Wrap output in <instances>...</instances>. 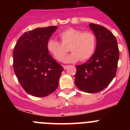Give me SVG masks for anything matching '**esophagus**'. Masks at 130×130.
<instances>
[{"mask_svg":"<svg viewBox=\"0 0 130 130\" xmlns=\"http://www.w3.org/2000/svg\"><path fill=\"white\" fill-rule=\"evenodd\" d=\"M68 67V65H65V66H63V68H64V70H66V69Z\"/></svg>","mask_w":130,"mask_h":130,"instance_id":"34e87169","label":"esophagus"}]
</instances>
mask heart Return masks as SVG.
Returning <instances> with one entry per match:
<instances>
[{"instance_id": "heart-1", "label": "heart", "mask_w": 130, "mask_h": 130, "mask_svg": "<svg viewBox=\"0 0 130 130\" xmlns=\"http://www.w3.org/2000/svg\"><path fill=\"white\" fill-rule=\"evenodd\" d=\"M62 43L53 38L47 42L48 52L58 61H61L68 51L72 52L64 58L65 63L77 62L81 60L85 61L94 53L96 47V38L90 31L83 32L80 29L70 28L60 33Z\"/></svg>"}]
</instances>
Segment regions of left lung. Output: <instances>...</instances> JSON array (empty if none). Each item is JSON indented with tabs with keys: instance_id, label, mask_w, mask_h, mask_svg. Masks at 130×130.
I'll use <instances>...</instances> for the list:
<instances>
[{
	"instance_id": "8db88e82",
	"label": "left lung",
	"mask_w": 130,
	"mask_h": 130,
	"mask_svg": "<svg viewBox=\"0 0 130 130\" xmlns=\"http://www.w3.org/2000/svg\"><path fill=\"white\" fill-rule=\"evenodd\" d=\"M96 38L94 53L87 62L76 66L75 83L79 90L96 93L106 88L114 79L119 58L117 39L105 27L89 24Z\"/></svg>"
}]
</instances>
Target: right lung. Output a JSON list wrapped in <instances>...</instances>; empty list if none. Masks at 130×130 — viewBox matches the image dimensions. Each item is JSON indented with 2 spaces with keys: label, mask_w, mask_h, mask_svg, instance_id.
<instances>
[{
  "label": "right lung",
  "mask_w": 130,
  "mask_h": 130,
  "mask_svg": "<svg viewBox=\"0 0 130 130\" xmlns=\"http://www.w3.org/2000/svg\"><path fill=\"white\" fill-rule=\"evenodd\" d=\"M57 29V26H51L26 32L15 45V74L24 90L32 96L45 97L58 87L64 68L47 49V42Z\"/></svg>",
  "instance_id": "obj_1"
}]
</instances>
